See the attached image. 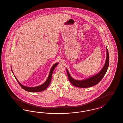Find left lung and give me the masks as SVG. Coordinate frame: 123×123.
Instances as JSON below:
<instances>
[{
  "mask_svg": "<svg viewBox=\"0 0 123 123\" xmlns=\"http://www.w3.org/2000/svg\"><path fill=\"white\" fill-rule=\"evenodd\" d=\"M109 53L106 47V58L105 60V64L104 65L103 68L99 72L94 76L88 78L86 79L82 80H76L73 79L71 76L68 71V70L66 69V71L67 73L68 77L69 80L71 83L74 86L78 88H89L98 84L103 77L105 76L106 71L107 70L108 67L109 66Z\"/></svg>",
  "mask_w": 123,
  "mask_h": 123,
  "instance_id": "8db88e82",
  "label": "left lung"
}]
</instances>
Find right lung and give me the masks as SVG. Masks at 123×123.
Wrapping results in <instances>:
<instances>
[{
    "instance_id": "1",
    "label": "right lung",
    "mask_w": 123,
    "mask_h": 123,
    "mask_svg": "<svg viewBox=\"0 0 123 123\" xmlns=\"http://www.w3.org/2000/svg\"><path fill=\"white\" fill-rule=\"evenodd\" d=\"M58 64H59L58 63H56L55 64H53V65L52 67V68L51 69V70L50 71L49 76H48V77L46 81L44 83H43L42 84H41L39 86H37V87H26V86H24L19 82V81L18 80V79H17V78L15 77V76H14L15 77L16 80H17L19 84L20 85V86L25 90H26L28 92H38L42 91L45 90L48 87V86L49 85L50 82H51L52 76V74H53V70L55 69V68L57 66ZM11 69H12V68H11ZM12 71L13 75H14V74L13 72V71L12 70Z\"/></svg>"
}]
</instances>
